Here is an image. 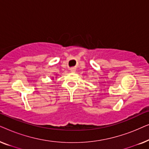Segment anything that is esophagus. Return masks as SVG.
<instances>
[{"label": "esophagus", "instance_id": "34e87169", "mask_svg": "<svg viewBox=\"0 0 149 149\" xmlns=\"http://www.w3.org/2000/svg\"><path fill=\"white\" fill-rule=\"evenodd\" d=\"M75 71H76V70H75V68H71L70 69V72H75Z\"/></svg>", "mask_w": 149, "mask_h": 149}]
</instances>
